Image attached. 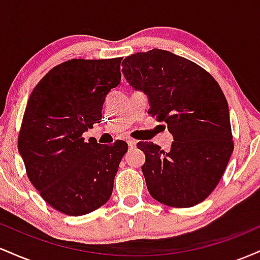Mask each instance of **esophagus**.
Wrapping results in <instances>:
<instances>
[{
	"instance_id": "esophagus-1",
	"label": "esophagus",
	"mask_w": 260,
	"mask_h": 260,
	"mask_svg": "<svg viewBox=\"0 0 260 260\" xmlns=\"http://www.w3.org/2000/svg\"><path fill=\"white\" fill-rule=\"evenodd\" d=\"M127 143H128V147H129L131 149L134 148L137 145V140H134V139H128Z\"/></svg>"
}]
</instances>
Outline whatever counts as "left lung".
I'll return each instance as SVG.
<instances>
[{
	"instance_id": "left-lung-1",
	"label": "left lung",
	"mask_w": 260,
	"mask_h": 260,
	"mask_svg": "<svg viewBox=\"0 0 260 260\" xmlns=\"http://www.w3.org/2000/svg\"><path fill=\"white\" fill-rule=\"evenodd\" d=\"M122 64L127 82L148 95V112L174 136L168 153L151 142L137 144L149 193L168 207H194L215 189L234 151L221 88L201 66L165 50L137 52Z\"/></svg>"
}]
</instances>
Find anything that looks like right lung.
Listing matches in <instances>:
<instances>
[{
  "mask_svg": "<svg viewBox=\"0 0 260 260\" xmlns=\"http://www.w3.org/2000/svg\"><path fill=\"white\" fill-rule=\"evenodd\" d=\"M122 57L73 58L49 71L29 96L18 136L26 175L59 213L80 216L103 207L128 145L85 142L104 101L121 82Z\"/></svg>",
  "mask_w": 260,
  "mask_h": 260,
  "instance_id": "1",
  "label": "right lung"
}]
</instances>
